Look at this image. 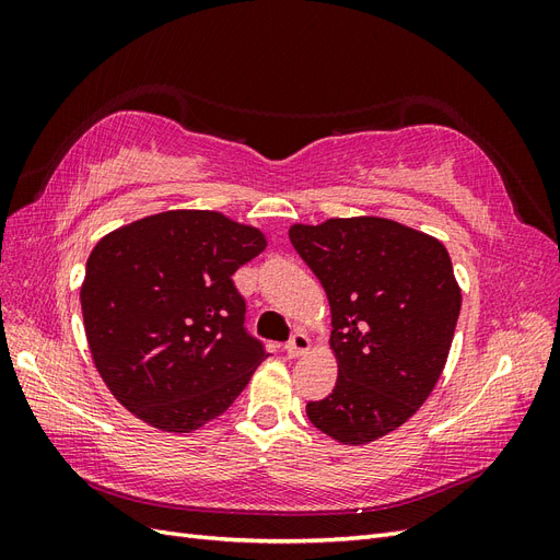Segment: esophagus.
Listing matches in <instances>:
<instances>
[{"instance_id":"1","label":"esophagus","mask_w":560,"mask_h":560,"mask_svg":"<svg viewBox=\"0 0 560 560\" xmlns=\"http://www.w3.org/2000/svg\"><path fill=\"white\" fill-rule=\"evenodd\" d=\"M287 354H290V358H299V354H303L306 352L308 348H311V338L303 334V331H296L290 341H287Z\"/></svg>"}]
</instances>
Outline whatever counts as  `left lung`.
<instances>
[{"instance_id": "8db88e82", "label": "left lung", "mask_w": 560, "mask_h": 560, "mask_svg": "<svg viewBox=\"0 0 560 560\" xmlns=\"http://www.w3.org/2000/svg\"><path fill=\"white\" fill-rule=\"evenodd\" d=\"M290 241L325 287L338 360L331 395L306 413L336 442H376L420 409L444 371L463 303L448 252L381 217L294 224Z\"/></svg>"}]
</instances>
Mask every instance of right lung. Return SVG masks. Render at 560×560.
<instances>
[{
    "instance_id": "add662e5",
    "label": "right lung",
    "mask_w": 560,
    "mask_h": 560,
    "mask_svg": "<svg viewBox=\"0 0 560 560\" xmlns=\"http://www.w3.org/2000/svg\"><path fill=\"white\" fill-rule=\"evenodd\" d=\"M266 238L208 210L151 214L105 235L86 264L81 311L100 376L163 432L222 416L268 352L245 329L233 273Z\"/></svg>"
}]
</instances>
